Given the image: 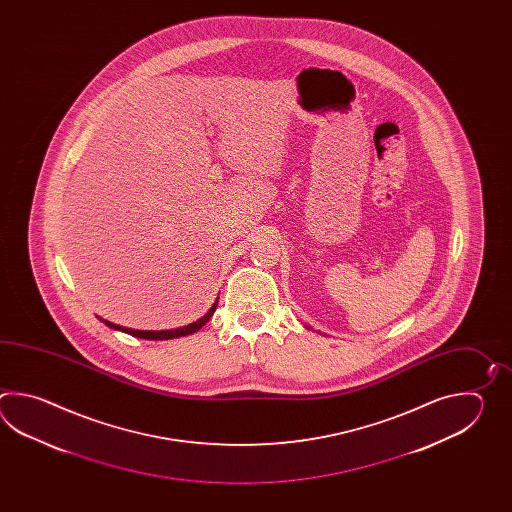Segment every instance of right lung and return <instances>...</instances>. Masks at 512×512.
Here are the masks:
<instances>
[{
	"mask_svg": "<svg viewBox=\"0 0 512 512\" xmlns=\"http://www.w3.org/2000/svg\"><path fill=\"white\" fill-rule=\"evenodd\" d=\"M216 307H218V300H216L214 305L208 309L207 315L201 316V318L196 320V322H192V324H188V326L177 327V329H163V331H141V329H131V327L113 324V322L104 320V318H100V316H98V318H100L106 326L111 327V329H115V331H122V333H128L131 337L146 338V340H170V338L186 337V335L197 333L201 327L207 324L208 320H210V316L214 315Z\"/></svg>",
	"mask_w": 512,
	"mask_h": 512,
	"instance_id": "obj_1",
	"label": "right lung"
}]
</instances>
